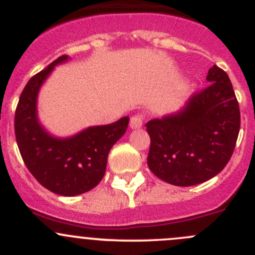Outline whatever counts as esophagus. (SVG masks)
I'll return each mask as SVG.
<instances>
[{"instance_id": "esophagus-1", "label": "esophagus", "mask_w": 255, "mask_h": 255, "mask_svg": "<svg viewBox=\"0 0 255 255\" xmlns=\"http://www.w3.org/2000/svg\"><path fill=\"white\" fill-rule=\"evenodd\" d=\"M129 126L130 128H133V129H135V128H140L143 126V116L142 115H134L130 117V121H129Z\"/></svg>"}]
</instances>
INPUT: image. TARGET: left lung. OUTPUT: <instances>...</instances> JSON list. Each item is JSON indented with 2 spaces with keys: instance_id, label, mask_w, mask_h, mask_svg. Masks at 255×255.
Listing matches in <instances>:
<instances>
[{
  "instance_id": "left-lung-1",
  "label": "left lung",
  "mask_w": 255,
  "mask_h": 255,
  "mask_svg": "<svg viewBox=\"0 0 255 255\" xmlns=\"http://www.w3.org/2000/svg\"><path fill=\"white\" fill-rule=\"evenodd\" d=\"M210 85L192 95L180 111L146 122L148 166L163 181L192 186L223 170L237 142L241 113L231 80L213 65Z\"/></svg>"
}]
</instances>
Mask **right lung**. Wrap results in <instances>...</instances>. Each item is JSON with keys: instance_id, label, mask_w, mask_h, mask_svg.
I'll return each instance as SVG.
<instances>
[{"instance_id": "1", "label": "right lung", "mask_w": 255, "mask_h": 255, "mask_svg": "<svg viewBox=\"0 0 255 255\" xmlns=\"http://www.w3.org/2000/svg\"><path fill=\"white\" fill-rule=\"evenodd\" d=\"M68 59L59 56L27 82L17 105L14 132L23 161L38 182L54 194L76 196L101 181L110 150L126 133L129 117L89 127L68 138L47 132L38 120V94L54 68Z\"/></svg>"}]
</instances>
